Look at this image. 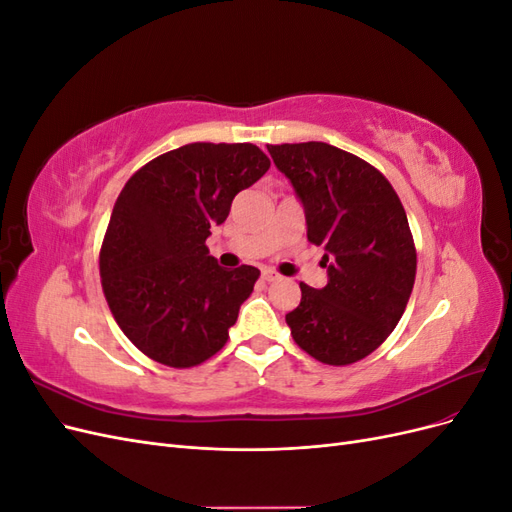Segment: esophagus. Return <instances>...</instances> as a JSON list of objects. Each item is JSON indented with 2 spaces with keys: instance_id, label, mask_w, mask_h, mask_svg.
<instances>
[{
  "instance_id": "esophagus-1",
  "label": "esophagus",
  "mask_w": 512,
  "mask_h": 512,
  "mask_svg": "<svg viewBox=\"0 0 512 512\" xmlns=\"http://www.w3.org/2000/svg\"><path fill=\"white\" fill-rule=\"evenodd\" d=\"M277 277H280V275H277L273 269H262V280H265V282H275Z\"/></svg>"
}]
</instances>
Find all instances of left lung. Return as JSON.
<instances>
[{
  "label": "left lung",
  "mask_w": 512,
  "mask_h": 512,
  "mask_svg": "<svg viewBox=\"0 0 512 512\" xmlns=\"http://www.w3.org/2000/svg\"><path fill=\"white\" fill-rule=\"evenodd\" d=\"M324 247V288L301 286L290 335L327 365H350L393 333L414 286L416 250L404 205L378 168L327 143L267 145Z\"/></svg>",
  "instance_id": "left-lung-1"
}]
</instances>
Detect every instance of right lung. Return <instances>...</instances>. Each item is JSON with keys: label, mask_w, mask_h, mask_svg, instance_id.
Segmentation results:
<instances>
[{"label": "right lung", "mask_w": 512, "mask_h": 512, "mask_svg": "<svg viewBox=\"0 0 512 512\" xmlns=\"http://www.w3.org/2000/svg\"><path fill=\"white\" fill-rule=\"evenodd\" d=\"M271 166L252 143H190L128 179L100 250L108 307L130 342L168 367L220 352L260 271L224 269L205 245L241 190Z\"/></svg>", "instance_id": "right-lung-1"}]
</instances>
